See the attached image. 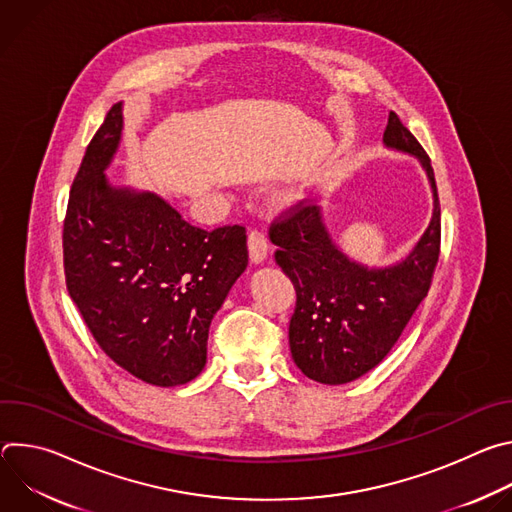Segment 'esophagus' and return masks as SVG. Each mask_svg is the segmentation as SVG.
Masks as SVG:
<instances>
[{"label": "esophagus", "instance_id": "1", "mask_svg": "<svg viewBox=\"0 0 512 512\" xmlns=\"http://www.w3.org/2000/svg\"><path fill=\"white\" fill-rule=\"evenodd\" d=\"M269 253V241L261 231L249 233V257L253 263H263Z\"/></svg>", "mask_w": 512, "mask_h": 512}]
</instances>
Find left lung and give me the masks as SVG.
Returning <instances> with one entry per match:
<instances>
[{"label":"left lung","mask_w":512,"mask_h":512,"mask_svg":"<svg viewBox=\"0 0 512 512\" xmlns=\"http://www.w3.org/2000/svg\"><path fill=\"white\" fill-rule=\"evenodd\" d=\"M383 141L419 160L433 194L431 221L405 259L389 267L352 261L332 241L316 204H296L269 229L275 261L298 296L289 320L291 356L324 385L350 383L389 354L427 296L440 259V198L429 156L393 111Z\"/></svg>","instance_id":"8db88e82"}]
</instances>
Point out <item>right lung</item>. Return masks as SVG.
I'll return each instance as SVG.
<instances>
[{
    "label": "right lung",
    "mask_w": 512,
    "mask_h": 512,
    "mask_svg": "<svg viewBox=\"0 0 512 512\" xmlns=\"http://www.w3.org/2000/svg\"><path fill=\"white\" fill-rule=\"evenodd\" d=\"M121 103L91 139L62 231L72 302L101 350L133 377L176 387L206 364L214 314L247 269L245 227H192L154 192L115 188Z\"/></svg>",
    "instance_id": "right-lung-1"
}]
</instances>
